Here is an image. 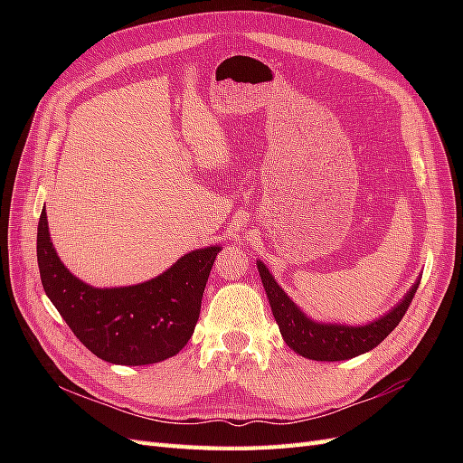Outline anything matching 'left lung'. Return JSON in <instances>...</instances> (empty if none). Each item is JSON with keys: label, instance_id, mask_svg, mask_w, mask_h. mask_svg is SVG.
Masks as SVG:
<instances>
[{"label": "left lung", "instance_id": "1", "mask_svg": "<svg viewBox=\"0 0 463 463\" xmlns=\"http://www.w3.org/2000/svg\"><path fill=\"white\" fill-rule=\"evenodd\" d=\"M257 269L262 279L266 298L270 301L272 315L278 322L284 342L293 352L315 361H344L357 357L381 344L386 335L394 330L405 311L415 298L419 279L413 288L405 293V298L384 317L363 326H344V325H322L307 317L299 307L293 303L286 291L278 286L266 266L257 260Z\"/></svg>", "mask_w": 463, "mask_h": 463}]
</instances>
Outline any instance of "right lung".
I'll use <instances>...</instances> for the list:
<instances>
[{
    "label": "right lung",
    "mask_w": 463,
    "mask_h": 463,
    "mask_svg": "<svg viewBox=\"0 0 463 463\" xmlns=\"http://www.w3.org/2000/svg\"><path fill=\"white\" fill-rule=\"evenodd\" d=\"M218 253V245L191 250L148 282L100 289L65 269L50 241L46 210L38 222L36 257L46 296L85 347L116 365H150L185 347Z\"/></svg>",
    "instance_id": "add662e5"
}]
</instances>
